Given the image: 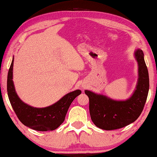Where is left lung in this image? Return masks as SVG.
<instances>
[{
    "label": "left lung",
    "mask_w": 157,
    "mask_h": 157,
    "mask_svg": "<svg viewBox=\"0 0 157 157\" xmlns=\"http://www.w3.org/2000/svg\"><path fill=\"white\" fill-rule=\"evenodd\" d=\"M138 64V81L132 96L125 101H116L105 95L85 90L89 98V110L93 123L101 129L114 130L136 121L142 113L149 90V75L144 52H135Z\"/></svg>",
    "instance_id": "obj_1"
}]
</instances>
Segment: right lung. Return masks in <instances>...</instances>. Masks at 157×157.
Returning a JSON list of instances; mask_svg holds the SVG:
<instances>
[{"label": "right lung", "mask_w": 157, "mask_h": 157, "mask_svg": "<svg viewBox=\"0 0 157 157\" xmlns=\"http://www.w3.org/2000/svg\"><path fill=\"white\" fill-rule=\"evenodd\" d=\"M13 58L7 75V94L18 119L24 125L39 131H53L63 123L73 101L82 93L76 90L67 94L53 105L36 108L21 101L15 92L13 82Z\"/></svg>", "instance_id": "1"}]
</instances>
